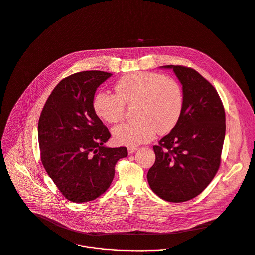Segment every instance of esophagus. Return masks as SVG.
<instances>
[{"mask_svg": "<svg viewBox=\"0 0 255 255\" xmlns=\"http://www.w3.org/2000/svg\"><path fill=\"white\" fill-rule=\"evenodd\" d=\"M138 148L136 147V146H129V147H128V154H131V153H133L134 151H136Z\"/></svg>", "mask_w": 255, "mask_h": 255, "instance_id": "1", "label": "esophagus"}]
</instances>
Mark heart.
I'll list each match as a JSON object with an SVG mask.
<instances>
[{"label": "heart", "mask_w": 255, "mask_h": 255, "mask_svg": "<svg viewBox=\"0 0 255 255\" xmlns=\"http://www.w3.org/2000/svg\"><path fill=\"white\" fill-rule=\"evenodd\" d=\"M116 94L99 92L93 100L95 114L115 124L125 118L126 105L134 106L136 121L113 129L119 144L136 146L165 134L177 125L183 110L181 86L172 78L153 72H137L122 77L115 85Z\"/></svg>", "instance_id": "heart-1"}]
</instances>
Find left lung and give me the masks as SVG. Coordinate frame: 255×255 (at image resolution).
<instances>
[{"mask_svg": "<svg viewBox=\"0 0 255 255\" xmlns=\"http://www.w3.org/2000/svg\"><path fill=\"white\" fill-rule=\"evenodd\" d=\"M172 69L182 85L183 110L174 128L153 145L155 162L147 172L152 191L170 202L200 194L215 176L225 136V112L215 88L195 70Z\"/></svg>", "mask_w": 255, "mask_h": 255, "instance_id": "obj_1", "label": "left lung"}]
</instances>
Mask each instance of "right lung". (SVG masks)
<instances>
[{
  "mask_svg": "<svg viewBox=\"0 0 255 255\" xmlns=\"http://www.w3.org/2000/svg\"><path fill=\"white\" fill-rule=\"evenodd\" d=\"M112 75L84 71L63 79L40 116L42 163L62 194L73 202L102 195L114 179L118 160L128 156L125 146H104L111 133L93 109L97 89Z\"/></svg>",
  "mask_w": 255,
  "mask_h": 255,
  "instance_id": "add662e5",
  "label": "right lung"
}]
</instances>
